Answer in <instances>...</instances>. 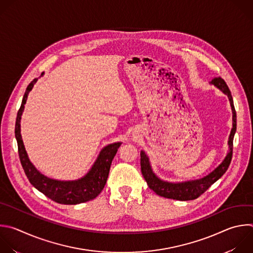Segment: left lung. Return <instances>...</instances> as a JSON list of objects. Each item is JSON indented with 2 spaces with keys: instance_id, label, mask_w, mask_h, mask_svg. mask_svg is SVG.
Returning <instances> with one entry per match:
<instances>
[{
  "instance_id": "obj_1",
  "label": "left lung",
  "mask_w": 253,
  "mask_h": 253,
  "mask_svg": "<svg viewBox=\"0 0 253 253\" xmlns=\"http://www.w3.org/2000/svg\"><path fill=\"white\" fill-rule=\"evenodd\" d=\"M211 84L214 86L219 88L224 94L228 96V99L230 101L231 109H232V129L229 135V152L227 153L225 159L222 161V163L216 168L214 171H212L211 174L206 176L203 179L196 180V181H189L185 183H168L160 180L156 175L153 173L151 166L149 163V159L144 151H141V172L144 176V179L146 180L149 188L153 190L157 195L167 198V199H173L178 201H192L198 199L200 196H202L213 183H215L228 169V166L231 162L232 158V149H233V137L234 133L236 131V113L233 105L232 96L230 93V90L228 86L226 85L225 81L221 77H214L211 81Z\"/></svg>"
}]
</instances>
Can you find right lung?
Returning a JSON list of instances; mask_svg holds the SVG:
<instances>
[{
  "label": "right lung",
  "mask_w": 253,
  "mask_h": 253,
  "mask_svg": "<svg viewBox=\"0 0 253 253\" xmlns=\"http://www.w3.org/2000/svg\"><path fill=\"white\" fill-rule=\"evenodd\" d=\"M37 80L38 78H35L28 85L16 119L15 135L18 142L19 156L23 169L30 183L41 193L55 203L61 205H77L91 201L95 199L103 190L109 175L112 160L116 155L121 143L118 142L110 144L103 148L96 162L92 166L91 170L83 178L77 181H56L42 175L30 162L21 136V116L24 111L29 92L34 87V84L37 82Z\"/></svg>",
  "instance_id": "1"
}]
</instances>
